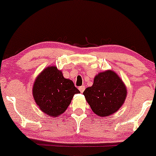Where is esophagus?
I'll use <instances>...</instances> for the list:
<instances>
[{
  "instance_id": "obj_1",
  "label": "esophagus",
  "mask_w": 156,
  "mask_h": 156,
  "mask_svg": "<svg viewBox=\"0 0 156 156\" xmlns=\"http://www.w3.org/2000/svg\"><path fill=\"white\" fill-rule=\"evenodd\" d=\"M78 89H79L80 92H81V93H83V92H84V89H85V87H84V86H81V87H78Z\"/></svg>"
}]
</instances>
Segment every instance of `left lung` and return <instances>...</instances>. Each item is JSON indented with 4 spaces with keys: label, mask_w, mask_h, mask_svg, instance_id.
I'll use <instances>...</instances> for the list:
<instances>
[{
    "label": "left lung",
    "mask_w": 156,
    "mask_h": 156,
    "mask_svg": "<svg viewBox=\"0 0 156 156\" xmlns=\"http://www.w3.org/2000/svg\"><path fill=\"white\" fill-rule=\"evenodd\" d=\"M83 94L95 114L108 116L122 106L126 98L127 90L115 72L106 71L94 78L93 85L86 88Z\"/></svg>",
    "instance_id": "obj_1"
}]
</instances>
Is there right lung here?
I'll return each instance as SVG.
<instances>
[{
	"mask_svg": "<svg viewBox=\"0 0 156 156\" xmlns=\"http://www.w3.org/2000/svg\"><path fill=\"white\" fill-rule=\"evenodd\" d=\"M80 91L56 66L48 67L33 86V97L40 109L50 117H57L68 108L72 97Z\"/></svg>",
	"mask_w": 156,
	"mask_h": 156,
	"instance_id": "1",
	"label": "right lung"
}]
</instances>
